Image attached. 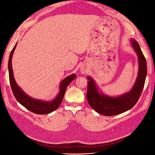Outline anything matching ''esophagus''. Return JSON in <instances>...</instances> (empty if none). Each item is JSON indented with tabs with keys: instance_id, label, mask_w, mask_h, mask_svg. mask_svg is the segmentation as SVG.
<instances>
[{
	"instance_id": "34e87169",
	"label": "esophagus",
	"mask_w": 155,
	"mask_h": 155,
	"mask_svg": "<svg viewBox=\"0 0 155 155\" xmlns=\"http://www.w3.org/2000/svg\"><path fill=\"white\" fill-rule=\"evenodd\" d=\"M87 67H85L84 66H82L81 68V72L82 74H85L87 72Z\"/></svg>"
}]
</instances>
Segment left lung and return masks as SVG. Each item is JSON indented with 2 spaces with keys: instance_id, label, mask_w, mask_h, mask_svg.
Segmentation results:
<instances>
[{
  "instance_id": "8db88e82",
  "label": "left lung",
  "mask_w": 155,
  "mask_h": 155,
  "mask_svg": "<svg viewBox=\"0 0 155 155\" xmlns=\"http://www.w3.org/2000/svg\"><path fill=\"white\" fill-rule=\"evenodd\" d=\"M130 42L138 55L139 72L135 83L129 92L117 97L107 96L99 93L94 81L90 77H87L88 103L95 111L101 114L113 116L130 109L137 103L143 90L147 73V61L137 41L131 39Z\"/></svg>"
}]
</instances>
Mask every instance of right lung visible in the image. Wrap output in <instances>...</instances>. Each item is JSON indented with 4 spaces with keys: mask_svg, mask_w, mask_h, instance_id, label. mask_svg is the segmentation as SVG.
I'll use <instances>...</instances> for the list:
<instances>
[{
    "mask_svg": "<svg viewBox=\"0 0 155 155\" xmlns=\"http://www.w3.org/2000/svg\"><path fill=\"white\" fill-rule=\"evenodd\" d=\"M16 45H17V43L15 45L14 48H12V51L11 52V54H10L8 66L9 81L13 94H14L16 99L17 100L20 104H22L23 107H25L28 110L32 112V113L38 114H46L52 113V112H53L56 109H57L58 107L60 106L61 102L62 99H63L66 88H67L68 85L74 78H76L77 76H76L75 74H72L69 75L68 77H66L61 83L59 94L54 100L51 101L47 102L37 100L29 97L28 95L25 94L24 91H22L21 88L18 86L15 80L14 75H13V71L12 67V58L13 53H14L15 49L16 47Z\"/></svg>",
    "mask_w": 155,
    "mask_h": 155,
    "instance_id": "obj_1",
    "label": "right lung"
}]
</instances>
